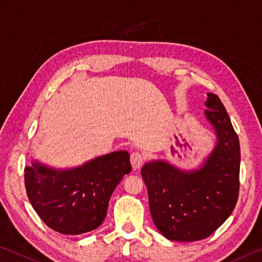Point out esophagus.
Returning a JSON list of instances; mask_svg holds the SVG:
<instances>
[{"label": "esophagus", "instance_id": "1", "mask_svg": "<svg viewBox=\"0 0 262 262\" xmlns=\"http://www.w3.org/2000/svg\"><path fill=\"white\" fill-rule=\"evenodd\" d=\"M143 162H144V156L141 152L134 151L130 155V163H132L133 168H134V169L140 168L141 165L143 164Z\"/></svg>", "mask_w": 262, "mask_h": 262}]
</instances>
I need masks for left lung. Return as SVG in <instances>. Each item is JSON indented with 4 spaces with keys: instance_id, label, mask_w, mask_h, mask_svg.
I'll return each instance as SVG.
<instances>
[{
    "instance_id": "obj_1",
    "label": "left lung",
    "mask_w": 262,
    "mask_h": 262,
    "mask_svg": "<svg viewBox=\"0 0 262 262\" xmlns=\"http://www.w3.org/2000/svg\"><path fill=\"white\" fill-rule=\"evenodd\" d=\"M206 107L218 143L201 169L184 172L163 161L149 162L141 169L151 218L169 240L207 238L230 217L238 201L239 138L217 95L207 93Z\"/></svg>"
}]
</instances>
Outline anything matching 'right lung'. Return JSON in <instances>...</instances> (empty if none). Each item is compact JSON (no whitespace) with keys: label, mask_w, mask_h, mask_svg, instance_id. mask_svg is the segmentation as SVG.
<instances>
[{"label":"right lung","mask_w":262,"mask_h":262,"mask_svg":"<svg viewBox=\"0 0 262 262\" xmlns=\"http://www.w3.org/2000/svg\"><path fill=\"white\" fill-rule=\"evenodd\" d=\"M130 171L129 154L120 150L71 170L50 169L36 162L24 169V184L41 221L61 234L78 235L101 225L112 193Z\"/></svg>","instance_id":"obj_1"}]
</instances>
